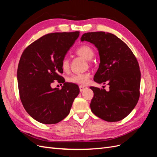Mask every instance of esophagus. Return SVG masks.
<instances>
[{"instance_id":"34e87169","label":"esophagus","mask_w":157,"mask_h":157,"mask_svg":"<svg viewBox=\"0 0 157 157\" xmlns=\"http://www.w3.org/2000/svg\"><path fill=\"white\" fill-rule=\"evenodd\" d=\"M86 88H86V86H82V85H80V86H79V89H80V92L84 91V90L85 89H86Z\"/></svg>"}]
</instances>
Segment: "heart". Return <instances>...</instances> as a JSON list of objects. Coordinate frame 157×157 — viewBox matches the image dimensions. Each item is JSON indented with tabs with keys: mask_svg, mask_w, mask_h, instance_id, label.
Listing matches in <instances>:
<instances>
[{
	"mask_svg": "<svg viewBox=\"0 0 157 157\" xmlns=\"http://www.w3.org/2000/svg\"><path fill=\"white\" fill-rule=\"evenodd\" d=\"M76 53L78 55L82 56V58L86 60H91L94 56V50L91 46L89 45L84 44L76 50ZM61 67L63 71H67L69 68V61L67 57L61 61ZM90 78V75L89 73H80L71 75L67 78V80L72 84H80V85H86L89 82Z\"/></svg>",
	"mask_w": 157,
	"mask_h": 157,
	"instance_id": "1",
	"label": "heart"
}]
</instances>
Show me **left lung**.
Listing matches in <instances>:
<instances>
[{
	"instance_id": "1",
	"label": "left lung",
	"mask_w": 157,
	"mask_h": 157,
	"mask_svg": "<svg viewBox=\"0 0 157 157\" xmlns=\"http://www.w3.org/2000/svg\"><path fill=\"white\" fill-rule=\"evenodd\" d=\"M81 41L98 48L100 63L94 80L107 84L109 90L90 87L94 97L92 113L107 122H117L127 117L140 98L141 72L137 59L126 43L115 35L103 31L84 33Z\"/></svg>"
}]
</instances>
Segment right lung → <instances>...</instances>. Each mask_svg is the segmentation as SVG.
I'll return each mask as SVG.
<instances>
[{
  "instance_id": "1",
  "label": "right lung",
  "mask_w": 157,
  "mask_h": 157,
  "mask_svg": "<svg viewBox=\"0 0 157 157\" xmlns=\"http://www.w3.org/2000/svg\"><path fill=\"white\" fill-rule=\"evenodd\" d=\"M79 32L53 33L40 37L23 51L17 78L23 107L42 124H56L67 117L79 94L77 84L65 82L61 63L78 39ZM54 80L64 83L61 90L52 89Z\"/></svg>"
}]
</instances>
